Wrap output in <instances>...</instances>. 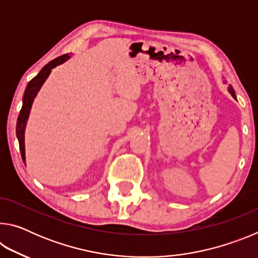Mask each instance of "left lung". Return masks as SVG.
<instances>
[{
  "label": "left lung",
  "instance_id": "8db88e82",
  "mask_svg": "<svg viewBox=\"0 0 258 258\" xmlns=\"http://www.w3.org/2000/svg\"><path fill=\"white\" fill-rule=\"evenodd\" d=\"M228 91H229V93H230L231 95H232V97H233L234 99H237V98H235V93H234V90L232 89V86L229 85V87H228Z\"/></svg>",
  "mask_w": 258,
  "mask_h": 258
}]
</instances>
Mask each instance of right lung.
Instances as JSON below:
<instances>
[{"label":"right lung","mask_w":258,"mask_h":258,"mask_svg":"<svg viewBox=\"0 0 258 258\" xmlns=\"http://www.w3.org/2000/svg\"><path fill=\"white\" fill-rule=\"evenodd\" d=\"M68 59H71V55L64 54L58 56L54 60L50 61L49 63H46L44 67L41 69V72L35 76L32 81H30L27 86H26L24 97H23V107H21L20 113L18 116V120H17V138L19 141V149L21 154V158L26 165V156H25V130L26 125H27V120L29 118L30 109H32V104L34 102V99L36 98L38 91L41 90L42 85L44 84V82L47 80V77L51 74V71L55 68L59 64L66 62Z\"/></svg>","instance_id":"obj_1"}]
</instances>
